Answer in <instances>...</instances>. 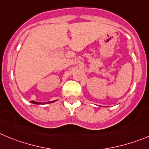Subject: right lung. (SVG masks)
<instances>
[{"mask_svg":"<svg viewBox=\"0 0 149 149\" xmlns=\"http://www.w3.org/2000/svg\"><path fill=\"white\" fill-rule=\"evenodd\" d=\"M51 102H48L47 103H51ZM32 103H34V104H41L40 102H35V101H32Z\"/></svg>","mask_w":149,"mask_h":149,"instance_id":"1","label":"right lung"}]
</instances>
